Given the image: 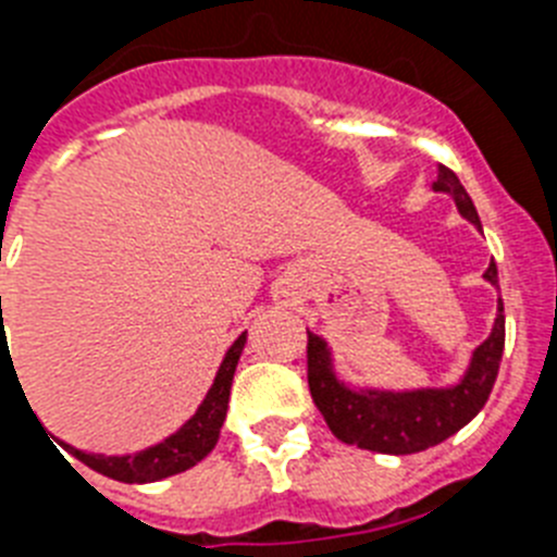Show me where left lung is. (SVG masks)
<instances>
[{"instance_id": "left-lung-1", "label": "left lung", "mask_w": 557, "mask_h": 557, "mask_svg": "<svg viewBox=\"0 0 557 557\" xmlns=\"http://www.w3.org/2000/svg\"><path fill=\"white\" fill-rule=\"evenodd\" d=\"M435 191H444L455 200L462 218L482 231L476 209L469 191L449 166H437ZM485 282L499 289L496 262L491 259L482 273ZM502 298L496 304L494 329L488 339L471 354V362L460 382L449 387H418V391H376V387H351L334 373L332 348L321 334H309L307 343V379L312 401L326 418L329 430L343 444L359 446L382 455H412L430 446L444 444L446 437L469 424L485 407L491 387L499 373L502 351H505V314Z\"/></svg>"}]
</instances>
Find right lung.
<instances>
[{"mask_svg":"<svg viewBox=\"0 0 557 557\" xmlns=\"http://www.w3.org/2000/svg\"><path fill=\"white\" fill-rule=\"evenodd\" d=\"M245 339H248V332L239 334V337L234 339V346L225 351L218 376L211 382L209 393H206V398L200 401L198 410H195V416H191L178 432H172L170 437H164L161 444L147 446V449L141 451H133V455H95V451L75 449V446L69 444L61 446L72 457L86 462L88 469L100 471V474L120 482H156L164 480V476L181 474V471L191 469V466H198V462L218 446L220 430H223L225 421V410H228L231 382H234L236 362H239V354H243L245 348Z\"/></svg>","mask_w":557,"mask_h":557,"instance_id":"obj_1","label":"right lung"}]
</instances>
